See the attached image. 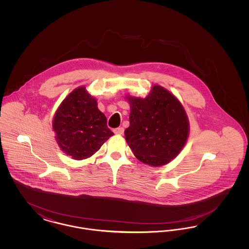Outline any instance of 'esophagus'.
<instances>
[{
    "mask_svg": "<svg viewBox=\"0 0 249 249\" xmlns=\"http://www.w3.org/2000/svg\"><path fill=\"white\" fill-rule=\"evenodd\" d=\"M114 132H115L116 134H123V132H124V129H123L122 127H119V128L114 129Z\"/></svg>",
    "mask_w": 249,
    "mask_h": 249,
    "instance_id": "34e87169",
    "label": "esophagus"
}]
</instances>
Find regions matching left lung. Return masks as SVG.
<instances>
[{"instance_id": "1", "label": "left lung", "mask_w": 249, "mask_h": 249, "mask_svg": "<svg viewBox=\"0 0 249 249\" xmlns=\"http://www.w3.org/2000/svg\"><path fill=\"white\" fill-rule=\"evenodd\" d=\"M130 127L125 138L143 163L164 165L175 159L189 135V120L180 102L165 89L154 86L144 98L128 97Z\"/></svg>"}]
</instances>
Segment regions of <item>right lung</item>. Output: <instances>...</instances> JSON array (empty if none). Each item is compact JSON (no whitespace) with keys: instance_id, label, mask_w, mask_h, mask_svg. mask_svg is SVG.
Wrapping results in <instances>:
<instances>
[{"instance_id":"right-lung-1","label":"right lung","mask_w":249,"mask_h":249,"mask_svg":"<svg viewBox=\"0 0 249 249\" xmlns=\"http://www.w3.org/2000/svg\"><path fill=\"white\" fill-rule=\"evenodd\" d=\"M53 130L62 151L74 160H84L97 152L114 133L97 101L84 87L74 89L57 110Z\"/></svg>"}]
</instances>
